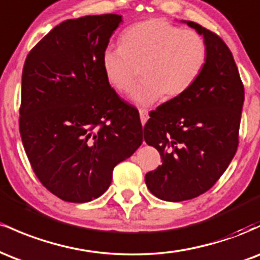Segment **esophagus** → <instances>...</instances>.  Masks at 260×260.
<instances>
[{"instance_id": "esophagus-1", "label": "esophagus", "mask_w": 260, "mask_h": 260, "mask_svg": "<svg viewBox=\"0 0 260 260\" xmlns=\"http://www.w3.org/2000/svg\"><path fill=\"white\" fill-rule=\"evenodd\" d=\"M139 115H140V121H142V124L144 126L145 122L148 121L149 115H148V110L145 109H139Z\"/></svg>"}]
</instances>
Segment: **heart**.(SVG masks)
<instances>
[{"label": "heart", "instance_id": "obj_1", "mask_svg": "<svg viewBox=\"0 0 260 260\" xmlns=\"http://www.w3.org/2000/svg\"><path fill=\"white\" fill-rule=\"evenodd\" d=\"M120 43L103 52L104 73L109 84L123 94L132 88L140 68L143 80L131 94L138 105H151L164 96L181 98L196 84L207 63L204 38L162 18L131 25Z\"/></svg>", "mask_w": 260, "mask_h": 260}]
</instances>
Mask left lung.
<instances>
[{
  "mask_svg": "<svg viewBox=\"0 0 260 260\" xmlns=\"http://www.w3.org/2000/svg\"><path fill=\"white\" fill-rule=\"evenodd\" d=\"M204 37L208 58L189 91L149 113L144 140L160 153L161 166L145 175L151 193L168 202L210 189L238 147L244 88L234 56L215 32L187 20Z\"/></svg>",
  "mask_w": 260,
  "mask_h": 260,
  "instance_id": "8db88e82",
  "label": "left lung"
}]
</instances>
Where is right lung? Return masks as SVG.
<instances>
[{"instance_id": "add662e5", "label": "right lung", "mask_w": 260, "mask_h": 260, "mask_svg": "<svg viewBox=\"0 0 260 260\" xmlns=\"http://www.w3.org/2000/svg\"><path fill=\"white\" fill-rule=\"evenodd\" d=\"M121 22L118 14L64 20L23 67V147L39 181L64 202L104 194L113 168L143 142L138 110L118 96L103 70V52Z\"/></svg>"}]
</instances>
